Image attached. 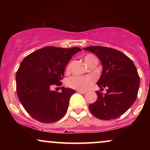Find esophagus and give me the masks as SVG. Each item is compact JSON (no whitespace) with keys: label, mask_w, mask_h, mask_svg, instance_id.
<instances>
[{"label":"esophagus","mask_w":150,"mask_h":150,"mask_svg":"<svg viewBox=\"0 0 150 150\" xmlns=\"http://www.w3.org/2000/svg\"><path fill=\"white\" fill-rule=\"evenodd\" d=\"M77 92H78V93H80V94H86V91H82V90H77Z\"/></svg>","instance_id":"esophagus-1"}]
</instances>
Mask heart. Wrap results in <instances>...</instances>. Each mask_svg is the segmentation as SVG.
<instances>
[{
	"mask_svg": "<svg viewBox=\"0 0 150 150\" xmlns=\"http://www.w3.org/2000/svg\"><path fill=\"white\" fill-rule=\"evenodd\" d=\"M94 57L92 55L88 54L86 55L84 57L86 64L88 65L90 63L92 58ZM67 69H69V65H68ZM94 82V80L92 77L90 76H80V75H73V76L70 77L67 80L66 84L67 85L71 88L78 89V90H84L87 88L88 86L92 85Z\"/></svg>",
	"mask_w": 150,
	"mask_h": 150,
	"instance_id": "obj_1",
	"label": "heart"
}]
</instances>
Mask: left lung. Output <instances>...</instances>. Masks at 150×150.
Returning <instances> with one entry per match:
<instances>
[{"instance_id": "obj_1", "label": "left lung", "mask_w": 150, "mask_h": 150, "mask_svg": "<svg viewBox=\"0 0 150 150\" xmlns=\"http://www.w3.org/2000/svg\"><path fill=\"white\" fill-rule=\"evenodd\" d=\"M94 53L103 65L97 82L101 90L96 92L97 99L89 105L90 112L101 120L115 119L126 112L135 102L140 86V77L133 62L118 50L104 46L83 48Z\"/></svg>"}]
</instances>
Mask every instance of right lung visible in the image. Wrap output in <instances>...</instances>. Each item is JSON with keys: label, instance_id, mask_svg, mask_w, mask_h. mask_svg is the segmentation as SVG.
<instances>
[{"label": "right lung", "instance_id": "right-lung-1", "mask_svg": "<svg viewBox=\"0 0 150 150\" xmlns=\"http://www.w3.org/2000/svg\"><path fill=\"white\" fill-rule=\"evenodd\" d=\"M80 51L78 47L46 46L21 62L16 73L17 94L26 111L35 120L51 123L64 116L75 90L62 87L58 92L51 88L62 85L65 65Z\"/></svg>", "mask_w": 150, "mask_h": 150}]
</instances>
